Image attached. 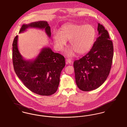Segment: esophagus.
Segmentation results:
<instances>
[{"label":"esophagus","instance_id":"obj_1","mask_svg":"<svg viewBox=\"0 0 127 127\" xmlns=\"http://www.w3.org/2000/svg\"><path fill=\"white\" fill-rule=\"evenodd\" d=\"M66 61L68 64H71L72 63V61L69 58H67L66 59Z\"/></svg>","mask_w":127,"mask_h":127}]
</instances>
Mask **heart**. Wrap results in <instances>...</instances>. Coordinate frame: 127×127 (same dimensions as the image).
<instances>
[{
  "label": "heart",
  "instance_id": "obj_1",
  "mask_svg": "<svg viewBox=\"0 0 127 127\" xmlns=\"http://www.w3.org/2000/svg\"><path fill=\"white\" fill-rule=\"evenodd\" d=\"M95 36V29L91 25L70 24L63 27L60 33L54 35V42L57 50L61 51L67 40H69L72 47L66 49L65 53L67 56L72 57L76 52L82 54L88 51L93 44Z\"/></svg>",
  "mask_w": 127,
  "mask_h": 127
}]
</instances>
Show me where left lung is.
<instances>
[{
    "label": "left lung",
    "instance_id": "1",
    "mask_svg": "<svg viewBox=\"0 0 127 127\" xmlns=\"http://www.w3.org/2000/svg\"><path fill=\"white\" fill-rule=\"evenodd\" d=\"M97 38L91 50L73 63L76 84L80 90L90 91L101 86L110 72L113 46L104 27L98 23Z\"/></svg>",
    "mask_w": 127,
    "mask_h": 127
}]
</instances>
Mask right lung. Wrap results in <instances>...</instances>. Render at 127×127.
<instances>
[{
	"label": "right lung",
	"mask_w": 127,
	"mask_h": 127,
	"mask_svg": "<svg viewBox=\"0 0 127 127\" xmlns=\"http://www.w3.org/2000/svg\"><path fill=\"white\" fill-rule=\"evenodd\" d=\"M28 28L44 30L48 37L51 36V29L46 21H39L23 24L19 33ZM18 36L13 42L12 60L15 72L23 84L34 93L50 95L58 89L61 73L65 66L64 57L54 53L49 47H43L33 60H26L20 54L18 45Z\"/></svg>",
	"instance_id": "right-lung-1"
}]
</instances>
